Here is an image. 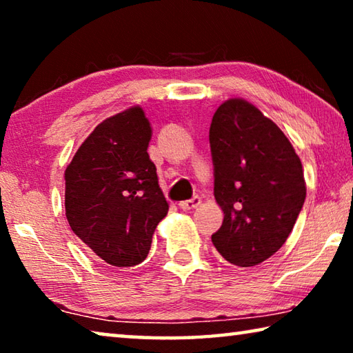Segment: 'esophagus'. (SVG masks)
I'll return each mask as SVG.
<instances>
[{
  "instance_id": "obj_1",
  "label": "esophagus",
  "mask_w": 353,
  "mask_h": 353,
  "mask_svg": "<svg viewBox=\"0 0 353 353\" xmlns=\"http://www.w3.org/2000/svg\"><path fill=\"white\" fill-rule=\"evenodd\" d=\"M199 204H201V198H199V196H193V198H191V199L179 202V207H181L182 210H191V208L198 207Z\"/></svg>"
}]
</instances>
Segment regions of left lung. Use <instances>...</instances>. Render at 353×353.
<instances>
[{
    "label": "left lung",
    "mask_w": 353,
    "mask_h": 353,
    "mask_svg": "<svg viewBox=\"0 0 353 353\" xmlns=\"http://www.w3.org/2000/svg\"><path fill=\"white\" fill-rule=\"evenodd\" d=\"M208 140L224 212L212 241L232 265H260L283 246L305 202L301 159L277 124L244 99L218 107Z\"/></svg>",
    "instance_id": "1"
}]
</instances>
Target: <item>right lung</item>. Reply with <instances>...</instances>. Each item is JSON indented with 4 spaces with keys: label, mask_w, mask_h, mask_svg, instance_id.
I'll use <instances>...</instances> for the list:
<instances>
[{
    "label": "right lung",
    "mask_w": 353,
    "mask_h": 353,
    "mask_svg": "<svg viewBox=\"0 0 353 353\" xmlns=\"http://www.w3.org/2000/svg\"><path fill=\"white\" fill-rule=\"evenodd\" d=\"M151 124L140 107L94 128L65 170L71 230L112 266L140 265L168 213L157 168L148 154Z\"/></svg>",
    "instance_id": "add662e5"
}]
</instances>
